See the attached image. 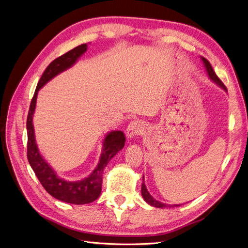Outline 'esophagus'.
Wrapping results in <instances>:
<instances>
[{
  "label": "esophagus",
  "instance_id": "esophagus-1",
  "mask_svg": "<svg viewBox=\"0 0 248 248\" xmlns=\"http://www.w3.org/2000/svg\"><path fill=\"white\" fill-rule=\"evenodd\" d=\"M142 129H144V124H142V122L139 121V120H136V121L130 122L128 127H127L126 136L128 139L138 137L141 133Z\"/></svg>",
  "mask_w": 248,
  "mask_h": 248
}]
</instances>
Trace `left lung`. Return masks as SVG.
<instances>
[{
  "mask_svg": "<svg viewBox=\"0 0 248 248\" xmlns=\"http://www.w3.org/2000/svg\"><path fill=\"white\" fill-rule=\"evenodd\" d=\"M202 63H204V66H205L206 71H207V73H208V76H209L210 79L213 80V81L215 82V84L218 85L220 88H222V89L224 90V91H227L226 86H224V85L222 84V81L218 78V77L216 76V73L214 72V70H213V68H212V66H211V64H210V62L208 61V60L202 57ZM142 181H144V179H142ZM141 196H142V198H144L145 202H147L149 205H151V206L156 207V208L178 207V206H180V205H171V206L166 205V204H163V202L155 200V199L151 196V194L149 193V191H148V189H147V187H146V185H145V182H142V184H141Z\"/></svg>",
  "mask_w": 248,
  "mask_h": 248,
  "instance_id": "left-lung-1",
  "label": "left lung"
}]
</instances>
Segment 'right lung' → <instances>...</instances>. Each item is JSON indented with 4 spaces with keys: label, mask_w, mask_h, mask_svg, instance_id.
<instances>
[{
    "label": "right lung",
    "mask_w": 248,
    "mask_h": 248,
    "mask_svg": "<svg viewBox=\"0 0 248 248\" xmlns=\"http://www.w3.org/2000/svg\"><path fill=\"white\" fill-rule=\"evenodd\" d=\"M87 48L88 46L86 43L81 44V46H78L66 52L63 56L57 58L46 67V69L44 70L38 81V85L36 87L27 118V156L30 166L33 169L36 177L38 178L44 189L51 197L56 198L59 201L74 205L89 204V202H92L98 199L101 192L103 170L108 166V163L112 157L123 149L126 141L124 133L123 131L119 130L108 132L106 139H104L102 153L95 170L87 178L79 180V181H67V180L60 178L57 175V172L51 169L46 159L41 156L35 140L33 116L39 90L51 78H54L58 74L67 70L76 64L78 60L87 51Z\"/></svg>",
    "instance_id": "obj_1"
}]
</instances>
